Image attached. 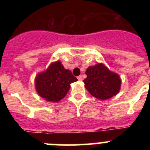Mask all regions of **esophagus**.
<instances>
[{"instance_id": "1", "label": "esophagus", "mask_w": 150, "mask_h": 150, "mask_svg": "<svg viewBox=\"0 0 150 150\" xmlns=\"http://www.w3.org/2000/svg\"><path fill=\"white\" fill-rule=\"evenodd\" d=\"M78 81H83L82 76H81V75H80V76H78Z\"/></svg>"}]
</instances>
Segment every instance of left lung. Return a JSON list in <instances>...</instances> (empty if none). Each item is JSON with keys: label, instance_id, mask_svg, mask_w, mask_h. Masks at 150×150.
<instances>
[{"label": "left lung", "instance_id": "obj_1", "mask_svg": "<svg viewBox=\"0 0 150 150\" xmlns=\"http://www.w3.org/2000/svg\"><path fill=\"white\" fill-rule=\"evenodd\" d=\"M85 88L95 98L107 100L118 93L121 79L118 74L108 69L103 63L91 66L86 71Z\"/></svg>", "mask_w": 150, "mask_h": 150}]
</instances>
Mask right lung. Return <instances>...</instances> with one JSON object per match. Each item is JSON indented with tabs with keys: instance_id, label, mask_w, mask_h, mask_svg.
Here are the masks:
<instances>
[{
	"instance_id": "right-lung-1",
	"label": "right lung",
	"mask_w": 150,
	"mask_h": 150,
	"mask_svg": "<svg viewBox=\"0 0 150 150\" xmlns=\"http://www.w3.org/2000/svg\"><path fill=\"white\" fill-rule=\"evenodd\" d=\"M78 81L72 72L67 69L60 61L50 64L43 72H39L35 78L38 94L47 102H58L66 96L70 84Z\"/></svg>"
}]
</instances>
